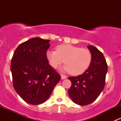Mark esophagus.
<instances>
[{"mask_svg":"<svg viewBox=\"0 0 121 121\" xmlns=\"http://www.w3.org/2000/svg\"><path fill=\"white\" fill-rule=\"evenodd\" d=\"M67 78V76L66 75H63V74H61V78L62 79V80H64V79H65Z\"/></svg>","mask_w":121,"mask_h":121,"instance_id":"obj_1","label":"esophagus"}]
</instances>
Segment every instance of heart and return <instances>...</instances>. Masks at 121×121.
<instances>
[{
	"label": "heart",
	"instance_id": "heart-1",
	"mask_svg": "<svg viewBox=\"0 0 121 121\" xmlns=\"http://www.w3.org/2000/svg\"><path fill=\"white\" fill-rule=\"evenodd\" d=\"M57 51L47 52V58L50 64L56 68L64 63L63 69L73 75H80L88 68L92 61V54L89 50L71 44L59 45Z\"/></svg>",
	"mask_w": 121,
	"mask_h": 121
}]
</instances>
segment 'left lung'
Instances as JSON below:
<instances>
[{
	"label": "left lung",
	"mask_w": 121,
	"mask_h": 121,
	"mask_svg": "<svg viewBox=\"0 0 121 121\" xmlns=\"http://www.w3.org/2000/svg\"><path fill=\"white\" fill-rule=\"evenodd\" d=\"M88 48L92 54L88 68L81 75L69 77L71 86L68 92L74 102L86 105L95 101L104 88L108 65L103 54L94 46Z\"/></svg>",
	"instance_id": "1"
}]
</instances>
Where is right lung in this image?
<instances>
[{"mask_svg":"<svg viewBox=\"0 0 121 121\" xmlns=\"http://www.w3.org/2000/svg\"><path fill=\"white\" fill-rule=\"evenodd\" d=\"M50 41L39 37L29 39L17 47L12 58L13 87L30 104L44 102L61 79L48 64L46 53Z\"/></svg>","mask_w":121,"mask_h":121,"instance_id":"right-lung-1","label":"right lung"}]
</instances>
